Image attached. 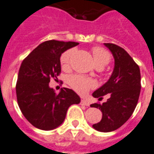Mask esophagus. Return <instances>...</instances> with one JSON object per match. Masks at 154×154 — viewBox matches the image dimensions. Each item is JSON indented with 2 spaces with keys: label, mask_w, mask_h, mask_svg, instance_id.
<instances>
[{
  "label": "esophagus",
  "mask_w": 154,
  "mask_h": 154,
  "mask_svg": "<svg viewBox=\"0 0 154 154\" xmlns=\"http://www.w3.org/2000/svg\"><path fill=\"white\" fill-rule=\"evenodd\" d=\"M80 103L82 104V105H85V106H89V103L85 100V99H82L81 101H80Z\"/></svg>",
  "instance_id": "esophagus-1"
}]
</instances>
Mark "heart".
<instances>
[{"instance_id":"obj_1","label":"heart","mask_w":154,"mask_h":154,"mask_svg":"<svg viewBox=\"0 0 154 154\" xmlns=\"http://www.w3.org/2000/svg\"><path fill=\"white\" fill-rule=\"evenodd\" d=\"M74 53V50H69L65 51L61 55L60 62L64 68H67L69 65V60L72 54ZM93 56L94 64L97 68L103 69L105 65L109 63L110 55L109 52L104 49L100 47H94L92 50ZM68 83L71 86L73 89H75L77 93L80 94H85L90 89L94 88L96 83L93 79L83 76V75H75L70 76L68 79Z\"/></svg>"}]
</instances>
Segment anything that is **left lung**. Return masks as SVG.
Instances as JSON below:
<instances>
[{
    "instance_id": "obj_1",
    "label": "left lung",
    "mask_w": 154,
    "mask_h": 154,
    "mask_svg": "<svg viewBox=\"0 0 154 154\" xmlns=\"http://www.w3.org/2000/svg\"><path fill=\"white\" fill-rule=\"evenodd\" d=\"M103 45L113 54L114 70L108 81L92 95L102 100V96L109 94V98L104 103L90 106L99 108L102 112V119L93 124V128L107 133L116 130L131 117L140 94L141 75L138 65L124 49L110 43Z\"/></svg>"
}]
</instances>
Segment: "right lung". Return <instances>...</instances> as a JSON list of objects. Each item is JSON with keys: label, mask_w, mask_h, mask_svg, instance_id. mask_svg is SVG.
<instances>
[{"label": "right lung", "mask_w": 154, "mask_h": 154, "mask_svg": "<svg viewBox=\"0 0 154 154\" xmlns=\"http://www.w3.org/2000/svg\"><path fill=\"white\" fill-rule=\"evenodd\" d=\"M79 43L51 40L40 44L21 63L16 83L17 102L23 115L41 130H52L65 121L69 107L80 103L70 89L56 94L49 83L61 71L60 56Z\"/></svg>", "instance_id": "1"}]
</instances>
